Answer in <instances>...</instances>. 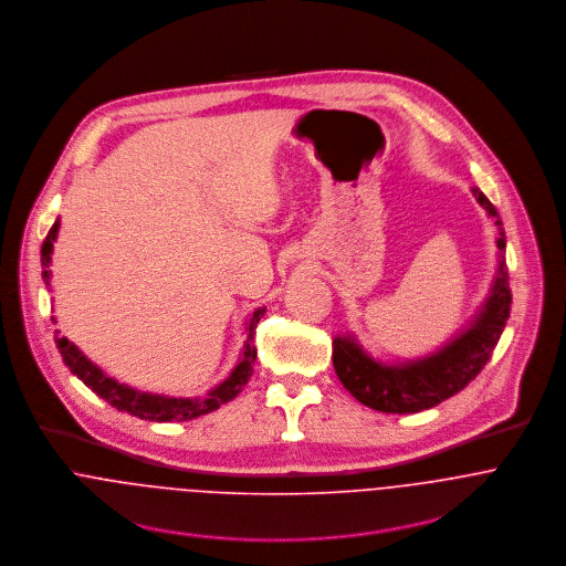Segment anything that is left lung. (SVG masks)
Wrapping results in <instances>:
<instances>
[{
	"label": "left lung",
	"instance_id": "obj_1",
	"mask_svg": "<svg viewBox=\"0 0 566 566\" xmlns=\"http://www.w3.org/2000/svg\"><path fill=\"white\" fill-rule=\"evenodd\" d=\"M478 203L495 219L500 269L491 289V297L473 323L451 343L432 356L408 360L403 365H384L374 360L354 336H336L332 340V363L343 386L365 406L408 415L434 408L440 401L460 392L491 360L510 316L512 293L505 266V234L495 206L480 189H473Z\"/></svg>",
	"mask_w": 566,
	"mask_h": 566
}]
</instances>
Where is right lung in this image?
<instances>
[{
	"label": "right lung",
	"instance_id": "right-lung-1",
	"mask_svg": "<svg viewBox=\"0 0 566 566\" xmlns=\"http://www.w3.org/2000/svg\"><path fill=\"white\" fill-rule=\"evenodd\" d=\"M59 221L52 226V230L48 232V239L43 241L41 248V264H43V280L50 286V262H52V252H54V241L59 234ZM264 314V308H258L253 313L252 321L248 325V345L243 352L241 363L234 367V371L230 374L228 379H223L217 388H212L206 397H165V395H151V392H138L134 388H129L126 384H119L117 379L106 376L97 365H93L69 338L61 336V332L56 329V345L61 349L63 363L69 367V371L73 376L80 377L95 395H99L102 399H106L113 408L127 412L132 417L145 419V421H189L197 419L201 415H208L217 408H221L223 403L232 401L243 386L248 384V379L253 374V360H255V347L252 345L253 329L260 321V316ZM52 321H56L52 316Z\"/></svg>",
	"mask_w": 566,
	"mask_h": 566
}]
</instances>
